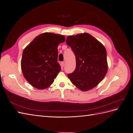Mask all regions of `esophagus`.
<instances>
[{"instance_id": "esophagus-1", "label": "esophagus", "mask_w": 133, "mask_h": 133, "mask_svg": "<svg viewBox=\"0 0 133 133\" xmlns=\"http://www.w3.org/2000/svg\"><path fill=\"white\" fill-rule=\"evenodd\" d=\"M65 63H66L65 61H63V62H62V66H65Z\"/></svg>"}]
</instances>
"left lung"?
Listing matches in <instances>:
<instances>
[{"mask_svg":"<svg viewBox=\"0 0 133 133\" xmlns=\"http://www.w3.org/2000/svg\"><path fill=\"white\" fill-rule=\"evenodd\" d=\"M66 43L74 52L76 67L67 76L78 89L85 91L99 84L107 72V52L102 44L90 34L70 36Z\"/></svg>","mask_w":133,"mask_h":133,"instance_id":"obj_1","label":"left lung"}]
</instances>
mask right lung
I'll return each mask as SVG.
<instances>
[{
  "label": "right lung",
  "mask_w": 133,
  "mask_h": 133,
  "mask_svg": "<svg viewBox=\"0 0 133 133\" xmlns=\"http://www.w3.org/2000/svg\"><path fill=\"white\" fill-rule=\"evenodd\" d=\"M65 41L63 36L45 32L36 37L24 49L21 70L32 86L44 89L52 84L61 70L57 62V47Z\"/></svg>",
  "instance_id": "obj_1"
}]
</instances>
